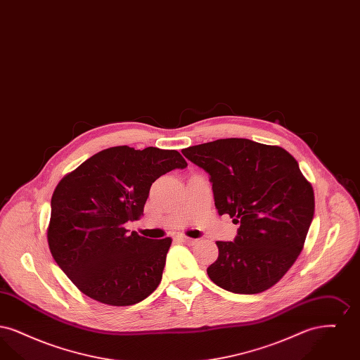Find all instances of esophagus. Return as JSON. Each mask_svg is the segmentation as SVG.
<instances>
[{
  "label": "esophagus",
  "instance_id": "esophagus-1",
  "mask_svg": "<svg viewBox=\"0 0 360 360\" xmlns=\"http://www.w3.org/2000/svg\"><path fill=\"white\" fill-rule=\"evenodd\" d=\"M178 240L182 241V243H185V244H188V245H193V244L197 243V240L191 239V238H188V236H179Z\"/></svg>",
  "mask_w": 360,
  "mask_h": 360
}]
</instances>
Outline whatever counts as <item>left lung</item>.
I'll list each match as a JSON object with an SVG mask.
<instances>
[{
    "instance_id": "obj_1",
    "label": "left lung",
    "mask_w": 360,
    "mask_h": 360,
    "mask_svg": "<svg viewBox=\"0 0 360 360\" xmlns=\"http://www.w3.org/2000/svg\"><path fill=\"white\" fill-rule=\"evenodd\" d=\"M182 154L209 172L219 214L240 224L235 241H216L209 278L238 294L273 288L302 251L314 214V191L297 160L282 147L238 137Z\"/></svg>"
}]
</instances>
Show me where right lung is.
Returning a JSON list of instances; mask_svg holds the SVG:
<instances>
[{
	"mask_svg": "<svg viewBox=\"0 0 360 360\" xmlns=\"http://www.w3.org/2000/svg\"><path fill=\"white\" fill-rule=\"evenodd\" d=\"M186 166L175 150L117 146L60 179L52 194L47 240L58 266L87 297L129 307L158 288L172 239L128 233L125 223L143 216L159 176Z\"/></svg>",
	"mask_w": 360,
	"mask_h": 360,
	"instance_id": "1",
	"label": "right lung"
}]
</instances>
